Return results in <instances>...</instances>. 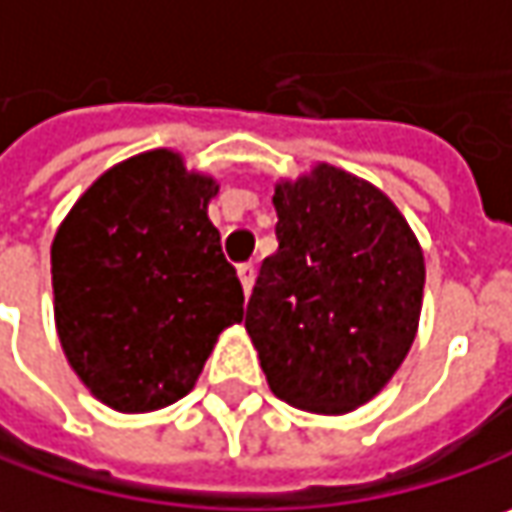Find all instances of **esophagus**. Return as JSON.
<instances>
[{
  "mask_svg": "<svg viewBox=\"0 0 512 512\" xmlns=\"http://www.w3.org/2000/svg\"><path fill=\"white\" fill-rule=\"evenodd\" d=\"M237 275H240L243 292L249 295V292H252V286H255V266H252V263H240V266H237Z\"/></svg>",
  "mask_w": 512,
  "mask_h": 512,
  "instance_id": "34e87169",
  "label": "esophagus"
}]
</instances>
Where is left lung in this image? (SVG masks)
Wrapping results in <instances>:
<instances>
[{
  "mask_svg": "<svg viewBox=\"0 0 512 512\" xmlns=\"http://www.w3.org/2000/svg\"><path fill=\"white\" fill-rule=\"evenodd\" d=\"M278 252L246 307L278 400L347 414L391 382L420 324L426 263L400 208L342 167L275 185Z\"/></svg>",
  "mask_w": 512,
  "mask_h": 512,
  "instance_id": "obj_1",
  "label": "left lung"
}]
</instances>
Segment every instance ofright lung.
<instances>
[{
  "label": "right lung",
  "instance_id": "obj_1",
  "mask_svg": "<svg viewBox=\"0 0 512 512\" xmlns=\"http://www.w3.org/2000/svg\"><path fill=\"white\" fill-rule=\"evenodd\" d=\"M217 191L179 153L147 150L101 173L57 228V336L104 406L144 414L182 400L243 321V286L208 220Z\"/></svg>",
  "mask_w": 512,
  "mask_h": 512
}]
</instances>
